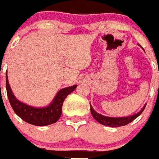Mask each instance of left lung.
I'll use <instances>...</instances> for the list:
<instances>
[{
	"mask_svg": "<svg viewBox=\"0 0 159 159\" xmlns=\"http://www.w3.org/2000/svg\"><path fill=\"white\" fill-rule=\"evenodd\" d=\"M90 106H91V115H92V116L94 117V118L98 122H99L102 125H104L109 126V127H120V126L126 125L129 124L130 122L134 121L137 117H139L143 112L146 105L137 114H134V115H131V116L122 117V118H110V117L104 116V115H102L98 113V112H96L93 109L91 105H90Z\"/></svg>",
	"mask_w": 159,
	"mask_h": 159,
	"instance_id": "8db88e82",
	"label": "left lung"
}]
</instances>
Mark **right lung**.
Returning a JSON list of instances; mask_svg holds the SVG:
<instances>
[{
  "instance_id": "1",
  "label": "right lung",
  "mask_w": 159,
  "mask_h": 159,
  "mask_svg": "<svg viewBox=\"0 0 159 159\" xmlns=\"http://www.w3.org/2000/svg\"><path fill=\"white\" fill-rule=\"evenodd\" d=\"M77 88V85L65 88L57 92L51 105L45 108H34L17 100L11 91L6 73V89L7 97L14 111L26 122L36 126H45L55 123L60 118L62 105L67 96Z\"/></svg>"
}]
</instances>
